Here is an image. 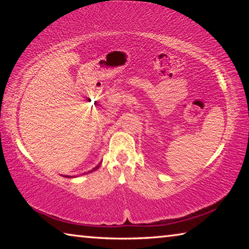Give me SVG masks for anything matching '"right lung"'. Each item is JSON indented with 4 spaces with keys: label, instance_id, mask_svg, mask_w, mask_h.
Wrapping results in <instances>:
<instances>
[{
    "label": "right lung",
    "instance_id": "add662e5",
    "mask_svg": "<svg viewBox=\"0 0 249 249\" xmlns=\"http://www.w3.org/2000/svg\"><path fill=\"white\" fill-rule=\"evenodd\" d=\"M100 165H101V163H100ZM100 165H98V166H96L95 168H93V169H92V170H90V172H92V171H94V170H96V169H98V168L100 167ZM67 177H68V176H67Z\"/></svg>",
    "mask_w": 249,
    "mask_h": 249
}]
</instances>
